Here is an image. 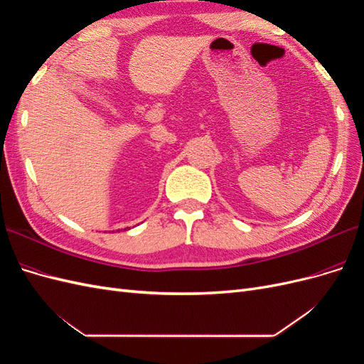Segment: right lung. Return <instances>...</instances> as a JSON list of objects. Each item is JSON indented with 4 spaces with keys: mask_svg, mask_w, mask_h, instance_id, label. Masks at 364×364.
I'll use <instances>...</instances> for the list:
<instances>
[{
    "mask_svg": "<svg viewBox=\"0 0 364 364\" xmlns=\"http://www.w3.org/2000/svg\"><path fill=\"white\" fill-rule=\"evenodd\" d=\"M124 230H126V229H124Z\"/></svg>",
    "mask_w": 364,
    "mask_h": 364,
    "instance_id": "right-lung-1",
    "label": "right lung"
}]
</instances>
